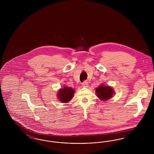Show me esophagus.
Instances as JSON below:
<instances>
[{"label":"esophagus","mask_w":154,"mask_h":154,"mask_svg":"<svg viewBox=\"0 0 154 154\" xmlns=\"http://www.w3.org/2000/svg\"><path fill=\"white\" fill-rule=\"evenodd\" d=\"M82 86L84 88H87L88 87V82L87 81H85L84 82H82Z\"/></svg>","instance_id":"1"}]
</instances>
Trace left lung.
Returning a JSON list of instances; mask_svg holds the SVG:
<instances>
[{"instance_id": "left-lung-1", "label": "left lung", "mask_w": 154, "mask_h": 154, "mask_svg": "<svg viewBox=\"0 0 154 154\" xmlns=\"http://www.w3.org/2000/svg\"><path fill=\"white\" fill-rule=\"evenodd\" d=\"M96 95L102 101H106L111 99L115 94L112 87L102 84L95 88Z\"/></svg>"}]
</instances>
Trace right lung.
Wrapping results in <instances>:
<instances>
[{
	"mask_svg": "<svg viewBox=\"0 0 154 154\" xmlns=\"http://www.w3.org/2000/svg\"><path fill=\"white\" fill-rule=\"evenodd\" d=\"M74 93V89L65 85L63 88L59 89L57 96L60 102L66 103L69 102L73 99Z\"/></svg>",
	"mask_w": 154,
	"mask_h": 154,
	"instance_id": "obj_1",
	"label": "right lung"
}]
</instances>
